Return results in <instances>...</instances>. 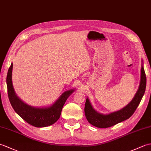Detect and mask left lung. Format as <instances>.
<instances>
[{"label": "left lung", "instance_id": "obj_1", "mask_svg": "<svg viewBox=\"0 0 151 151\" xmlns=\"http://www.w3.org/2000/svg\"><path fill=\"white\" fill-rule=\"evenodd\" d=\"M147 78L143 65L141 69V81L136 95L132 101L121 110L107 115L99 114L96 111L87 98L85 104L86 117L90 124L98 128H108L130 118L138 106L146 88Z\"/></svg>", "mask_w": 151, "mask_h": 151}]
</instances>
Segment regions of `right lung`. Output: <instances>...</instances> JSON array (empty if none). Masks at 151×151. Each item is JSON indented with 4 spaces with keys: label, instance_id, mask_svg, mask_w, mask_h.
<instances>
[{
    "label": "right lung",
    "instance_id": "1",
    "mask_svg": "<svg viewBox=\"0 0 151 151\" xmlns=\"http://www.w3.org/2000/svg\"><path fill=\"white\" fill-rule=\"evenodd\" d=\"M13 63L8 69L6 83L9 102L15 111L22 119L36 127H45L55 123L62 113L64 104L75 89L66 91L52 106L47 108H34L24 103L15 95L12 81Z\"/></svg>",
    "mask_w": 151,
    "mask_h": 151
}]
</instances>
